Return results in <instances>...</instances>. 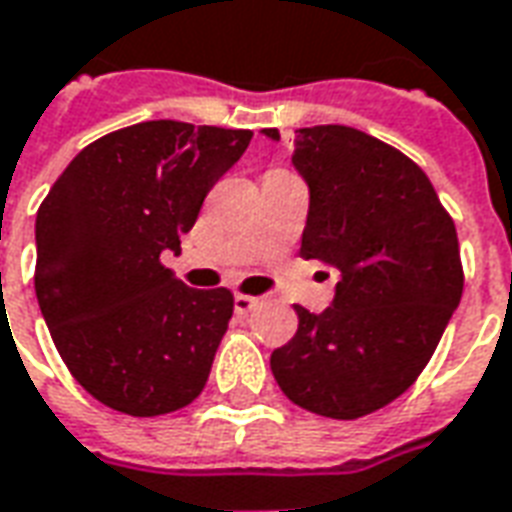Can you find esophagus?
<instances>
[{"instance_id": "obj_1", "label": "esophagus", "mask_w": 512, "mask_h": 512, "mask_svg": "<svg viewBox=\"0 0 512 512\" xmlns=\"http://www.w3.org/2000/svg\"><path fill=\"white\" fill-rule=\"evenodd\" d=\"M259 306V297H250V295H234V311L237 314H248L250 308H256Z\"/></svg>"}]
</instances>
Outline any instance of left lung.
I'll return each mask as SVG.
<instances>
[{
	"mask_svg": "<svg viewBox=\"0 0 512 512\" xmlns=\"http://www.w3.org/2000/svg\"><path fill=\"white\" fill-rule=\"evenodd\" d=\"M292 165L308 184L300 256L339 281L322 314L297 306L270 369L300 408L358 419L411 389L441 342L463 295L458 234L424 170L372 134L297 129Z\"/></svg>",
	"mask_w": 512,
	"mask_h": 512,
	"instance_id": "8db88e82",
	"label": "left lung"
}]
</instances>
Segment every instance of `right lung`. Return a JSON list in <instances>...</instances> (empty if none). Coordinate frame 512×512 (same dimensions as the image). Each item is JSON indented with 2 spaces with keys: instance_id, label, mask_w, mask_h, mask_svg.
<instances>
[{
  "instance_id": "obj_1",
  "label": "right lung",
  "mask_w": 512,
  "mask_h": 512,
  "mask_svg": "<svg viewBox=\"0 0 512 512\" xmlns=\"http://www.w3.org/2000/svg\"><path fill=\"white\" fill-rule=\"evenodd\" d=\"M253 132L146 121L82 148L35 217V295L57 353L112 411L162 416L206 386L234 295L190 289L181 253L206 192Z\"/></svg>"
}]
</instances>
